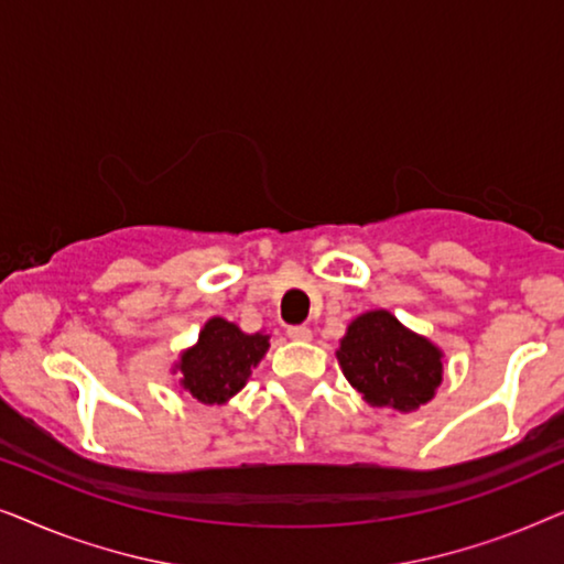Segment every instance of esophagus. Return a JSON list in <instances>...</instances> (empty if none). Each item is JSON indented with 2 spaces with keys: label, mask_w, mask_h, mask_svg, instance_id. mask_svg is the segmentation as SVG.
<instances>
[{
  "label": "esophagus",
  "mask_w": 564,
  "mask_h": 564,
  "mask_svg": "<svg viewBox=\"0 0 564 564\" xmlns=\"http://www.w3.org/2000/svg\"><path fill=\"white\" fill-rule=\"evenodd\" d=\"M288 336L292 338V341H311L313 330L307 328V326H290L288 328Z\"/></svg>",
  "instance_id": "obj_1"
}]
</instances>
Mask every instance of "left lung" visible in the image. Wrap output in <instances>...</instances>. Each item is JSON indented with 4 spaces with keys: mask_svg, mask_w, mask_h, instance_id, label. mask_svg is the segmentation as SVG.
<instances>
[{
    "mask_svg": "<svg viewBox=\"0 0 564 564\" xmlns=\"http://www.w3.org/2000/svg\"><path fill=\"white\" fill-rule=\"evenodd\" d=\"M351 388L375 408L411 413L434 398L444 377V354L388 311L354 318L336 351Z\"/></svg>",
    "mask_w": 564,
    "mask_h": 564,
    "instance_id": "obj_1",
    "label": "left lung"
}]
</instances>
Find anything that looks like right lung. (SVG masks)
I'll list each match as a JSON object with an SVG mask.
<instances>
[{"mask_svg":"<svg viewBox=\"0 0 564 564\" xmlns=\"http://www.w3.org/2000/svg\"><path fill=\"white\" fill-rule=\"evenodd\" d=\"M269 349L267 334H243L236 323L210 318L195 346L182 351L174 372L184 392L205 405H223L243 388Z\"/></svg>","mask_w":564,"mask_h":564,"instance_id":"add662e5","label":"right lung"}]
</instances>
